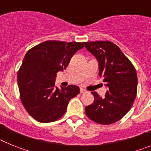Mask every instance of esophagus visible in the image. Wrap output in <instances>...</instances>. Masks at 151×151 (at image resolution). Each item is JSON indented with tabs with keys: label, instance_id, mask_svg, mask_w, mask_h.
<instances>
[{
	"label": "esophagus",
	"instance_id": "esophagus-1",
	"mask_svg": "<svg viewBox=\"0 0 151 151\" xmlns=\"http://www.w3.org/2000/svg\"><path fill=\"white\" fill-rule=\"evenodd\" d=\"M85 92H86V91H85V89L80 88V93H81V94H83V93H85Z\"/></svg>",
	"mask_w": 151,
	"mask_h": 151
}]
</instances>
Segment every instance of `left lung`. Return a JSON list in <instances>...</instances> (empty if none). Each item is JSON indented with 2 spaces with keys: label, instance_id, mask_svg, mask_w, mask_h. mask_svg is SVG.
Wrapping results in <instances>:
<instances>
[{
  "label": "left lung",
  "instance_id": "obj_1",
  "mask_svg": "<svg viewBox=\"0 0 151 151\" xmlns=\"http://www.w3.org/2000/svg\"><path fill=\"white\" fill-rule=\"evenodd\" d=\"M84 45L98 61L99 76L108 88L104 97L91 92L94 101L85 107V114L97 123H114L130 110L135 99L136 70L120 48L111 41L84 42Z\"/></svg>",
  "mask_w": 151,
  "mask_h": 151
}]
</instances>
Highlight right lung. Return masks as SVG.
Here are the masks:
<instances>
[{"label":"right lung","instance_id":"add662e5","mask_svg":"<svg viewBox=\"0 0 151 151\" xmlns=\"http://www.w3.org/2000/svg\"><path fill=\"white\" fill-rule=\"evenodd\" d=\"M84 47L81 42L46 41L26 53L17 75L20 99L31 116L40 122H51L66 113L69 101L79 93L76 85L60 90L57 73L63 71L72 57Z\"/></svg>","mask_w":151,"mask_h":151}]
</instances>
